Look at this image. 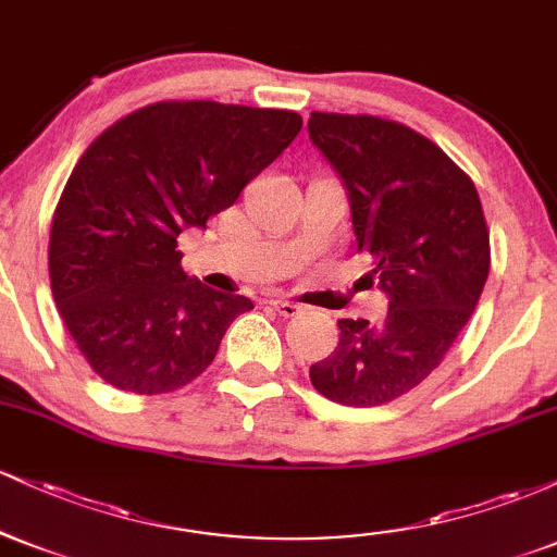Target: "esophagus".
I'll use <instances>...</instances> for the list:
<instances>
[{"label": "esophagus", "mask_w": 557, "mask_h": 557, "mask_svg": "<svg viewBox=\"0 0 557 557\" xmlns=\"http://www.w3.org/2000/svg\"><path fill=\"white\" fill-rule=\"evenodd\" d=\"M270 304L274 306V311H280L283 317H296L304 311V306L293 304V300H285V298H274V300H270Z\"/></svg>", "instance_id": "esophagus-1"}]
</instances>
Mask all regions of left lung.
<instances>
[{
	"mask_svg": "<svg viewBox=\"0 0 557 557\" xmlns=\"http://www.w3.org/2000/svg\"><path fill=\"white\" fill-rule=\"evenodd\" d=\"M309 138L343 181L356 246L387 296L382 322H337L311 385L343 406H382L440 367L476 309L490 274L482 201L440 146L393 120L311 112Z\"/></svg>",
	"mask_w": 557,
	"mask_h": 557,
	"instance_id": "obj_1",
	"label": "left lung"
}]
</instances>
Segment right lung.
Wrapping results in <instances>:
<instances>
[{
  "label": "right lung",
  "mask_w": 557,
  "mask_h": 557,
  "mask_svg": "<svg viewBox=\"0 0 557 557\" xmlns=\"http://www.w3.org/2000/svg\"><path fill=\"white\" fill-rule=\"evenodd\" d=\"M287 110L159 101L107 127L75 164L49 238L62 322L112 387L194 382L251 298L183 272L177 235L207 227L298 136Z\"/></svg>",
  "instance_id": "obj_1"
}]
</instances>
